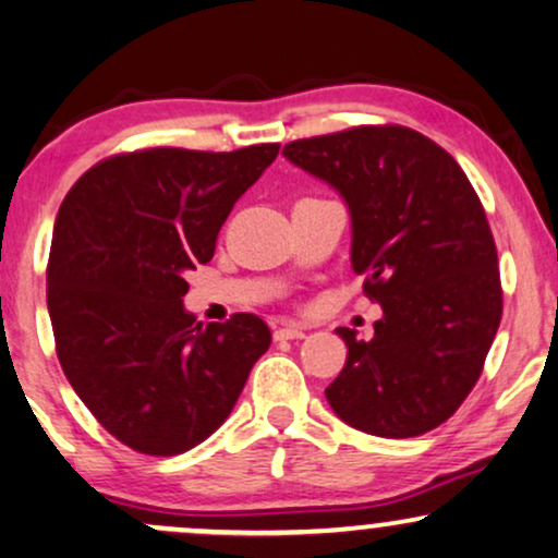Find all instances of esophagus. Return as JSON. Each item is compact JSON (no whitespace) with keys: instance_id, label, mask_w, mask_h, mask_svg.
<instances>
[{"instance_id":"1","label":"esophagus","mask_w":558,"mask_h":558,"mask_svg":"<svg viewBox=\"0 0 558 558\" xmlns=\"http://www.w3.org/2000/svg\"><path fill=\"white\" fill-rule=\"evenodd\" d=\"M277 339H305V328L298 326V323H284V326L274 331Z\"/></svg>"}]
</instances>
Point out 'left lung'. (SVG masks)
I'll return each mask as SVG.
<instances>
[{
    "instance_id": "8db88e82",
    "label": "left lung",
    "mask_w": 558,
    "mask_h": 558,
    "mask_svg": "<svg viewBox=\"0 0 558 558\" xmlns=\"http://www.w3.org/2000/svg\"><path fill=\"white\" fill-rule=\"evenodd\" d=\"M352 217V268L383 307L369 341L339 328L347 364L326 388L341 422L418 437L476 385L501 320L489 222L460 165L405 126H360L287 144Z\"/></svg>"
}]
</instances>
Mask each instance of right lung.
<instances>
[{"label": "right lung", "mask_w": 558, "mask_h": 558, "mask_svg": "<svg viewBox=\"0 0 558 558\" xmlns=\"http://www.w3.org/2000/svg\"><path fill=\"white\" fill-rule=\"evenodd\" d=\"M277 155L279 144L116 155L59 206L46 300L61 369L136 452L168 458L204 442L271 343L258 315L204 326L183 294L185 274L211 260L232 206Z\"/></svg>", "instance_id": "add662e5"}]
</instances>
